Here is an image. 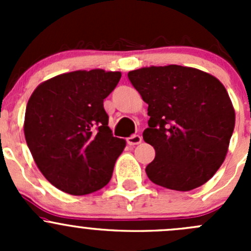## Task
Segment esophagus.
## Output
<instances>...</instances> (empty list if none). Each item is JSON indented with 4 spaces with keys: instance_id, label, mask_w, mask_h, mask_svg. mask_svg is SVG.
<instances>
[{
    "instance_id": "1",
    "label": "esophagus",
    "mask_w": 251,
    "mask_h": 251,
    "mask_svg": "<svg viewBox=\"0 0 251 251\" xmlns=\"http://www.w3.org/2000/svg\"><path fill=\"white\" fill-rule=\"evenodd\" d=\"M128 146H136V144H140L142 142V137L140 135H132L126 140Z\"/></svg>"
}]
</instances>
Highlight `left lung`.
Masks as SVG:
<instances>
[{"label":"left lung","mask_w":251,"mask_h":251,"mask_svg":"<svg viewBox=\"0 0 251 251\" xmlns=\"http://www.w3.org/2000/svg\"><path fill=\"white\" fill-rule=\"evenodd\" d=\"M148 104L143 140L155 149L146 168L153 183L192 191L209 181L226 158L235 114L225 86L212 75L181 65L127 74Z\"/></svg>","instance_id":"1"}]
</instances>
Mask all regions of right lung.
Here are the masks:
<instances>
[{
	"instance_id": "obj_1",
	"label": "right lung",
	"mask_w": 251,
	"mask_h": 251,
	"mask_svg": "<svg viewBox=\"0 0 251 251\" xmlns=\"http://www.w3.org/2000/svg\"><path fill=\"white\" fill-rule=\"evenodd\" d=\"M120 77L119 72L77 70L50 78L32 92L25 140L37 168L60 191L83 196L110 181L126 142L111 133L103 100Z\"/></svg>"
}]
</instances>
